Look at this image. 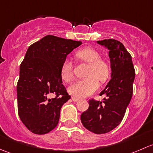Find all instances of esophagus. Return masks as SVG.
Listing matches in <instances>:
<instances>
[{
	"mask_svg": "<svg viewBox=\"0 0 153 153\" xmlns=\"http://www.w3.org/2000/svg\"><path fill=\"white\" fill-rule=\"evenodd\" d=\"M72 100L73 101H78V100H79V98H77V97H75V96H72Z\"/></svg>",
	"mask_w": 153,
	"mask_h": 153,
	"instance_id": "obj_1",
	"label": "esophagus"
}]
</instances>
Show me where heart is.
<instances>
[{
    "label": "heart",
    "instance_id": "b5f03b06",
    "mask_svg": "<svg viewBox=\"0 0 153 153\" xmlns=\"http://www.w3.org/2000/svg\"><path fill=\"white\" fill-rule=\"evenodd\" d=\"M75 56L80 61L89 64L86 76L72 83L68 88L71 95L77 98H84L92 95L99 86L98 79L105 82L110 74V66L108 61L101 58V53L92 47H85L75 52ZM61 78L65 82H69L74 76V65L69 58H65L61 67Z\"/></svg>",
    "mask_w": 153,
    "mask_h": 153
}]
</instances>
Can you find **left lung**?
<instances>
[{
    "label": "left lung",
    "mask_w": 153,
    "mask_h": 153,
    "mask_svg": "<svg viewBox=\"0 0 153 153\" xmlns=\"http://www.w3.org/2000/svg\"><path fill=\"white\" fill-rule=\"evenodd\" d=\"M109 49L111 80L100 95L102 101L90 99L89 108L81 115L84 127L95 134H104L115 129L124 116L133 92L135 69L132 57L122 43L115 39L97 41Z\"/></svg>",
    "instance_id": "obj_1"
}]
</instances>
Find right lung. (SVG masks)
Instances as JSON below:
<instances>
[{
	"label": "right lung",
	"instance_id": "obj_1",
	"mask_svg": "<svg viewBox=\"0 0 153 153\" xmlns=\"http://www.w3.org/2000/svg\"><path fill=\"white\" fill-rule=\"evenodd\" d=\"M81 41L47 35L28 48L17 84L18 115L32 132L44 135L56 127L62 106L71 96L62 84L61 67ZM55 94V97H50Z\"/></svg>",
	"mask_w": 153,
	"mask_h": 153
}]
</instances>
